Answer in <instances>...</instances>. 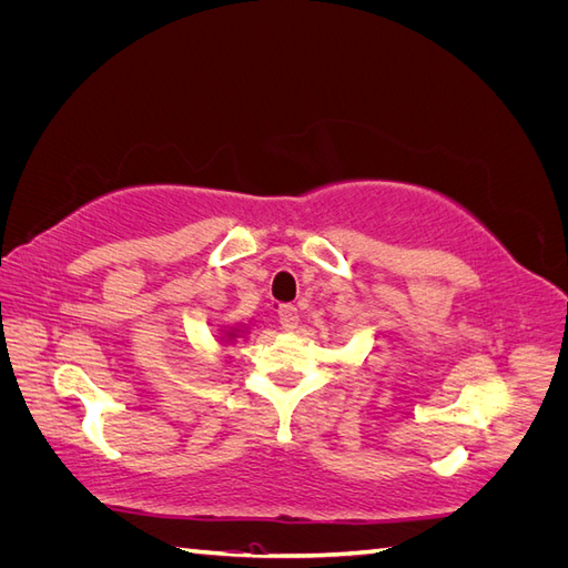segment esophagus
Masks as SVG:
<instances>
[{"mask_svg":"<svg viewBox=\"0 0 568 568\" xmlns=\"http://www.w3.org/2000/svg\"><path fill=\"white\" fill-rule=\"evenodd\" d=\"M277 315H280L282 329H286V332L298 329V317H301V315H298V307H296V305H280Z\"/></svg>","mask_w":568,"mask_h":568,"instance_id":"1","label":"esophagus"}]
</instances>
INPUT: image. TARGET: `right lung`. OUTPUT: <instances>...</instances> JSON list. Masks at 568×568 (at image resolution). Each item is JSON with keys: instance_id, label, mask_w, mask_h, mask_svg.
<instances>
[{"instance_id": "1", "label": "right lung", "mask_w": 568, "mask_h": 568, "mask_svg": "<svg viewBox=\"0 0 568 568\" xmlns=\"http://www.w3.org/2000/svg\"><path fill=\"white\" fill-rule=\"evenodd\" d=\"M244 334V329H236V326H230V329L225 332V334H222V341H236L239 336H242Z\"/></svg>"}]
</instances>
